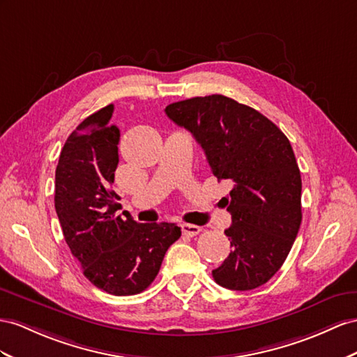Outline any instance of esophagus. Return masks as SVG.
Wrapping results in <instances>:
<instances>
[{"label":"esophagus","instance_id":"esophagus-1","mask_svg":"<svg viewBox=\"0 0 357 357\" xmlns=\"http://www.w3.org/2000/svg\"><path fill=\"white\" fill-rule=\"evenodd\" d=\"M181 229H182V234H184V235H187V236H195V235H197L200 231H202V227L196 226V225L184 223V225H181Z\"/></svg>","mask_w":357,"mask_h":357}]
</instances>
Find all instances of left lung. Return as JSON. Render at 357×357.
I'll return each instance as SVG.
<instances>
[{
	"instance_id": "1",
	"label": "left lung",
	"mask_w": 357,
	"mask_h": 357,
	"mask_svg": "<svg viewBox=\"0 0 357 357\" xmlns=\"http://www.w3.org/2000/svg\"><path fill=\"white\" fill-rule=\"evenodd\" d=\"M204 149L213 175L231 182L225 197L232 252L214 280L249 291L268 282L285 262L301 223V176L291 143L270 119L223 95L166 107Z\"/></svg>"
}]
</instances>
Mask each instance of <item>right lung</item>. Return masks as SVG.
I'll return each instance as SVG.
<instances>
[{"label":"right lung","instance_id":"right-lung-1","mask_svg":"<svg viewBox=\"0 0 357 357\" xmlns=\"http://www.w3.org/2000/svg\"><path fill=\"white\" fill-rule=\"evenodd\" d=\"M109 104L81 122L60 152L56 211L84 276L113 296H134L157 278L167 249L181 236L175 223H137L116 211L112 190L121 131L109 123Z\"/></svg>","mask_w":357,"mask_h":357}]
</instances>
